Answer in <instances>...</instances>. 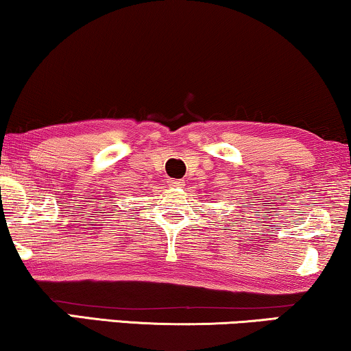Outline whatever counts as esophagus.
Wrapping results in <instances>:
<instances>
[{"instance_id":"esophagus-1","label":"esophagus","mask_w":351,"mask_h":351,"mask_svg":"<svg viewBox=\"0 0 351 351\" xmlns=\"http://www.w3.org/2000/svg\"><path fill=\"white\" fill-rule=\"evenodd\" d=\"M169 186H172V189H180V186H184V180L169 179Z\"/></svg>"}]
</instances>
